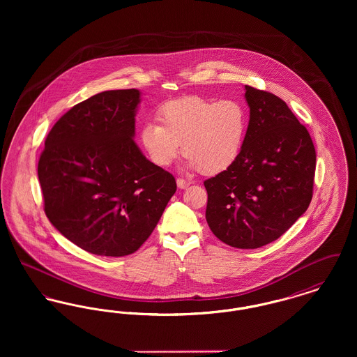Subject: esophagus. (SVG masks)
Here are the masks:
<instances>
[{
  "mask_svg": "<svg viewBox=\"0 0 357 357\" xmlns=\"http://www.w3.org/2000/svg\"><path fill=\"white\" fill-rule=\"evenodd\" d=\"M176 185H178L179 188H186V187L191 185V182L186 181V179H182V178H178V179H176Z\"/></svg>",
  "mask_w": 357,
  "mask_h": 357,
  "instance_id": "obj_1",
  "label": "esophagus"
}]
</instances>
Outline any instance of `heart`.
I'll return each mask as SVG.
<instances>
[{"mask_svg": "<svg viewBox=\"0 0 357 357\" xmlns=\"http://www.w3.org/2000/svg\"><path fill=\"white\" fill-rule=\"evenodd\" d=\"M158 120L142 127L140 143L156 166L167 167L182 150L186 166L213 175L231 167L243 147L248 111L236 99L211 100L199 96L165 102Z\"/></svg>", "mask_w": 357, "mask_h": 357, "instance_id": "1", "label": "heart"}]
</instances>
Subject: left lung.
Here are the masks:
<instances>
[{
    "label": "left lung",
    "instance_id": "1",
    "mask_svg": "<svg viewBox=\"0 0 357 357\" xmlns=\"http://www.w3.org/2000/svg\"><path fill=\"white\" fill-rule=\"evenodd\" d=\"M250 119L236 163L204 181L206 221L229 246L257 249L281 237L313 195L316 151L287 102L245 85Z\"/></svg>",
    "mask_w": 357,
    "mask_h": 357
}]
</instances>
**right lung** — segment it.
<instances>
[{
	"instance_id": "right-lung-1",
	"label": "right lung",
	"mask_w": 357,
	"mask_h": 357,
	"mask_svg": "<svg viewBox=\"0 0 357 357\" xmlns=\"http://www.w3.org/2000/svg\"><path fill=\"white\" fill-rule=\"evenodd\" d=\"M140 91H104L72 107L52 127L38 160L52 225L92 255H132L176 191L170 172L134 140Z\"/></svg>"
}]
</instances>
